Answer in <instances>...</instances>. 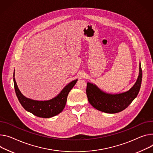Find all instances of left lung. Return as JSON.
<instances>
[{
	"label": "left lung",
	"mask_w": 153,
	"mask_h": 153,
	"mask_svg": "<svg viewBox=\"0 0 153 153\" xmlns=\"http://www.w3.org/2000/svg\"><path fill=\"white\" fill-rule=\"evenodd\" d=\"M142 79L141 63L139 73L134 85L128 91L117 94L107 93L95 84L87 82L86 93L90 104L96 109L107 114H116L127 108L140 91Z\"/></svg>",
	"instance_id": "8db88e82"
}]
</instances>
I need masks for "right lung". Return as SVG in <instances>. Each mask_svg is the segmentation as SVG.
Wrapping results in <instances>:
<instances>
[{
  "label": "right lung",
  "mask_w": 153,
  "mask_h": 153,
  "mask_svg": "<svg viewBox=\"0 0 153 153\" xmlns=\"http://www.w3.org/2000/svg\"><path fill=\"white\" fill-rule=\"evenodd\" d=\"M13 81L17 98L25 110L38 117L51 118L62 112L66 103L68 95L76 84L77 79L69 83L57 96L48 101L33 100L24 96L17 85L15 71L13 73Z\"/></svg>",
  "instance_id": "obj_1"
}]
</instances>
